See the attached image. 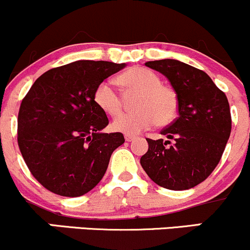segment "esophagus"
<instances>
[{"label": "esophagus", "instance_id": "esophagus-1", "mask_svg": "<svg viewBox=\"0 0 250 250\" xmlns=\"http://www.w3.org/2000/svg\"><path fill=\"white\" fill-rule=\"evenodd\" d=\"M125 141H128V143H130V141H133L134 139H135V136L130 135V134H125Z\"/></svg>", "mask_w": 250, "mask_h": 250}]
</instances>
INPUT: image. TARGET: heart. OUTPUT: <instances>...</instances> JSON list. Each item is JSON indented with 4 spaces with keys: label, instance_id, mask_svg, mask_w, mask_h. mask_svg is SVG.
I'll list each match as a JSON object with an SVG mask.
<instances>
[{
    "label": "heart",
    "instance_id": "b5f03b06",
    "mask_svg": "<svg viewBox=\"0 0 250 250\" xmlns=\"http://www.w3.org/2000/svg\"><path fill=\"white\" fill-rule=\"evenodd\" d=\"M117 83L125 93H135V111L118 116L112 123L117 132L141 133L156 125L159 127L170 125L178 114V97L170 86L162 83L156 72L146 67H132L117 77ZM97 106L110 116H117L123 109L120 93L109 81L98 83L93 93Z\"/></svg>",
    "mask_w": 250,
    "mask_h": 250
}]
</instances>
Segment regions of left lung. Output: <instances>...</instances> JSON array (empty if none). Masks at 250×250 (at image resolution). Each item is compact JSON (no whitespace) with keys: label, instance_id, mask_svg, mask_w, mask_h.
Segmentation results:
<instances>
[{"label":"left lung","instance_id":"obj_1","mask_svg":"<svg viewBox=\"0 0 250 250\" xmlns=\"http://www.w3.org/2000/svg\"><path fill=\"white\" fill-rule=\"evenodd\" d=\"M145 64L169 79L178 97V117L148 143L140 164L163 188L186 190L204 182L223 156L231 133L229 102L205 72L177 60Z\"/></svg>","mask_w":250,"mask_h":250}]
</instances>
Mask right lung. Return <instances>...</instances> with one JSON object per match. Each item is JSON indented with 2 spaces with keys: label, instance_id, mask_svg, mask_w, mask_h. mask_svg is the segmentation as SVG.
Segmentation results:
<instances>
[{
  "label": "right lung",
  "instance_id": "1",
  "mask_svg": "<svg viewBox=\"0 0 250 250\" xmlns=\"http://www.w3.org/2000/svg\"><path fill=\"white\" fill-rule=\"evenodd\" d=\"M125 63L77 61L42 74L21 102L18 145L33 177L52 193L81 196L101 182L122 133H102L97 85Z\"/></svg>",
  "mask_w": 250,
  "mask_h": 250
}]
</instances>
